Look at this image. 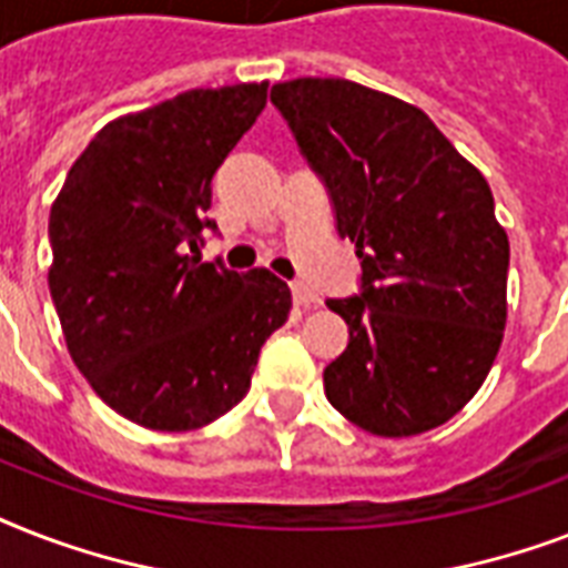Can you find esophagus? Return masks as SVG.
<instances>
[{
	"label": "esophagus",
	"mask_w": 568,
	"mask_h": 568,
	"mask_svg": "<svg viewBox=\"0 0 568 568\" xmlns=\"http://www.w3.org/2000/svg\"><path fill=\"white\" fill-rule=\"evenodd\" d=\"M292 297L297 306H303V310H310V306H315V303H318L315 292H312L310 285H303V283H292Z\"/></svg>",
	"instance_id": "obj_1"
}]
</instances>
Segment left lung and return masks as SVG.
Masks as SVG:
<instances>
[{"label": "left lung", "instance_id": "8db88e82", "mask_svg": "<svg viewBox=\"0 0 568 568\" xmlns=\"http://www.w3.org/2000/svg\"><path fill=\"white\" fill-rule=\"evenodd\" d=\"M271 102L318 173L359 294L327 301L347 347L327 400L374 436H415L484 386L507 324L510 241L493 191L422 109L347 79H294Z\"/></svg>", "mask_w": 568, "mask_h": 568}]
</instances>
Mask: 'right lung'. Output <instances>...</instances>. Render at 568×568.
I'll use <instances>...</instances> for the list:
<instances>
[{
	"label": "right lung",
	"mask_w": 568,
	"mask_h": 568,
	"mask_svg": "<svg viewBox=\"0 0 568 568\" xmlns=\"http://www.w3.org/2000/svg\"><path fill=\"white\" fill-rule=\"evenodd\" d=\"M267 102V82L189 91L111 120L49 212V294L93 392L150 430H196L247 395L292 310L271 271L203 262L212 180Z\"/></svg>",
	"instance_id": "add662e5"
}]
</instances>
